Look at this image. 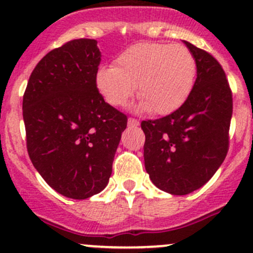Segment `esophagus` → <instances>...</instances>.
<instances>
[{
    "mask_svg": "<svg viewBox=\"0 0 253 253\" xmlns=\"http://www.w3.org/2000/svg\"><path fill=\"white\" fill-rule=\"evenodd\" d=\"M127 124H128L129 127H138V126H139V121H138V120H135V119H132V118L128 119Z\"/></svg>",
    "mask_w": 253,
    "mask_h": 253,
    "instance_id": "obj_1",
    "label": "esophagus"
}]
</instances>
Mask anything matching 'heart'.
<instances>
[{"label": "heart", "instance_id": "obj_1", "mask_svg": "<svg viewBox=\"0 0 253 253\" xmlns=\"http://www.w3.org/2000/svg\"><path fill=\"white\" fill-rule=\"evenodd\" d=\"M196 60L188 47L139 42L121 52L114 66H100L95 86L108 104L124 106L137 87L140 109L164 116L182 108L193 92Z\"/></svg>", "mask_w": 253, "mask_h": 253}]
</instances>
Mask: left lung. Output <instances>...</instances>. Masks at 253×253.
I'll list each match as a JSON object with an SVG mask.
<instances>
[{
    "label": "left lung",
    "instance_id": "8db88e82",
    "mask_svg": "<svg viewBox=\"0 0 253 253\" xmlns=\"http://www.w3.org/2000/svg\"><path fill=\"white\" fill-rule=\"evenodd\" d=\"M196 60L190 97L174 113L142 121L144 164L151 182L172 195H187L216 173L229 148L233 95L220 64L184 41Z\"/></svg>",
    "mask_w": 253,
    "mask_h": 253
}]
</instances>
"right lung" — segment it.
<instances>
[{
  "label": "right lung",
  "mask_w": 253,
  "mask_h": 253,
  "mask_svg": "<svg viewBox=\"0 0 253 253\" xmlns=\"http://www.w3.org/2000/svg\"><path fill=\"white\" fill-rule=\"evenodd\" d=\"M97 41L79 39L47 53L23 97L26 148L34 167L62 195L88 199L106 187L127 116L97 86Z\"/></svg>",
  "instance_id": "1"
}]
</instances>
